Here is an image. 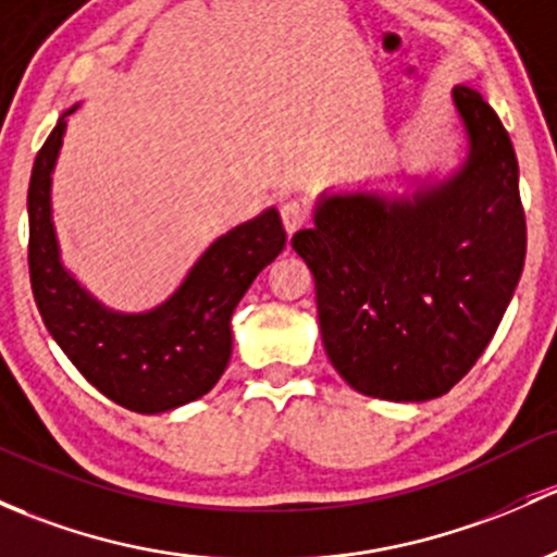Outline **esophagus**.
Returning a JSON list of instances; mask_svg holds the SVG:
<instances>
[{
    "instance_id": "obj_1",
    "label": "esophagus",
    "mask_w": 557,
    "mask_h": 557,
    "mask_svg": "<svg viewBox=\"0 0 557 557\" xmlns=\"http://www.w3.org/2000/svg\"><path fill=\"white\" fill-rule=\"evenodd\" d=\"M280 215H283V226H285V232H288V234H296L304 224H307V210H304V205L296 202V200L283 202V208H280Z\"/></svg>"
}]
</instances>
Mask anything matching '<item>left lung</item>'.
I'll list each match as a JSON object with an SVG mask.
<instances>
[{
	"mask_svg": "<svg viewBox=\"0 0 557 557\" xmlns=\"http://www.w3.org/2000/svg\"><path fill=\"white\" fill-rule=\"evenodd\" d=\"M467 157L408 195L325 191L290 245L314 277L327 360L360 395L441 397L494 338L523 272L518 160L496 111L454 87Z\"/></svg>",
	"mask_w": 557,
	"mask_h": 557,
	"instance_id": "obj_1",
	"label": "left lung"
}]
</instances>
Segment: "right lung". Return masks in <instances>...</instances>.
<instances>
[{
  "instance_id": "obj_1",
  "label": "right lung",
  "mask_w": 557,
  "mask_h": 557,
  "mask_svg": "<svg viewBox=\"0 0 557 557\" xmlns=\"http://www.w3.org/2000/svg\"><path fill=\"white\" fill-rule=\"evenodd\" d=\"M66 109L34 160L28 184V272L47 331L77 371L116 406L165 413L208 395L232 357V314L263 267L285 248L277 208L234 226L205 248L184 283L154 309L116 312L63 267L52 224V171Z\"/></svg>"
}]
</instances>
